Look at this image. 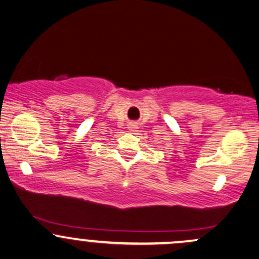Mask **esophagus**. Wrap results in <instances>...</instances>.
Instances as JSON below:
<instances>
[{"instance_id": "34e87169", "label": "esophagus", "mask_w": 259, "mask_h": 259, "mask_svg": "<svg viewBox=\"0 0 259 259\" xmlns=\"http://www.w3.org/2000/svg\"><path fill=\"white\" fill-rule=\"evenodd\" d=\"M129 129L132 130V132H134V130L136 129V125H135V124H130V125H129Z\"/></svg>"}]
</instances>
